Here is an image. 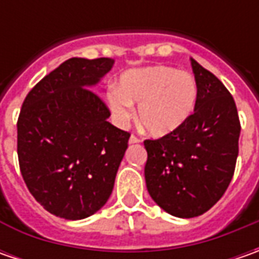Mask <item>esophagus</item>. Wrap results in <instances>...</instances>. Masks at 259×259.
<instances>
[{
    "instance_id": "obj_1",
    "label": "esophagus",
    "mask_w": 259,
    "mask_h": 259,
    "mask_svg": "<svg viewBox=\"0 0 259 259\" xmlns=\"http://www.w3.org/2000/svg\"><path fill=\"white\" fill-rule=\"evenodd\" d=\"M138 143H141V140L137 135H131L130 137V144H138Z\"/></svg>"
}]
</instances>
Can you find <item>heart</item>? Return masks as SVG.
<instances>
[{
    "label": "heart",
    "mask_w": 259,
    "mask_h": 259,
    "mask_svg": "<svg viewBox=\"0 0 259 259\" xmlns=\"http://www.w3.org/2000/svg\"><path fill=\"white\" fill-rule=\"evenodd\" d=\"M199 98L197 80L189 72L164 65L125 72L118 88L106 95L114 115L126 122L138 104V122L147 133L163 137L177 131L193 114Z\"/></svg>",
    "instance_id": "1"
}]
</instances>
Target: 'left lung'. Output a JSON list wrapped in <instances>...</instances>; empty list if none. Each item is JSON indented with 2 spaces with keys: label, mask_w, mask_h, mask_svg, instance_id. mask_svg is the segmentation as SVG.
I'll list each match as a JSON object with an SVG mask.
<instances>
[{
  "label": "left lung",
  "mask_w": 259,
  "mask_h": 259,
  "mask_svg": "<svg viewBox=\"0 0 259 259\" xmlns=\"http://www.w3.org/2000/svg\"><path fill=\"white\" fill-rule=\"evenodd\" d=\"M199 98L194 112L177 131L145 140L148 193L167 213L194 218L226 192L235 173L241 122L232 95L194 59Z\"/></svg>",
  "instance_id": "left-lung-1"
}]
</instances>
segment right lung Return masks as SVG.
I'll list each match as a JSON object with an SVG mask.
<instances>
[{
  "instance_id": "obj_1",
  "label": "right lung",
  "mask_w": 259,
  "mask_h": 259,
  "mask_svg": "<svg viewBox=\"0 0 259 259\" xmlns=\"http://www.w3.org/2000/svg\"><path fill=\"white\" fill-rule=\"evenodd\" d=\"M114 60L72 57L25 96L17 121L21 176L47 212L77 221L109 199L130 133L109 124V109L91 89Z\"/></svg>"
}]
</instances>
